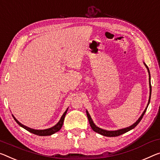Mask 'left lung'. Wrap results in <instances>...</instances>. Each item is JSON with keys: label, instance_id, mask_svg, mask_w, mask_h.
Listing matches in <instances>:
<instances>
[{"label": "left lung", "instance_id": "1", "mask_svg": "<svg viewBox=\"0 0 160 160\" xmlns=\"http://www.w3.org/2000/svg\"><path fill=\"white\" fill-rule=\"evenodd\" d=\"M144 65H145V67L147 68V69H148V73H149V100H148V105H147V107L145 108V110H144V112L142 114L141 116L139 117V119L138 120H137L135 123L133 124V125H132L130 127H128V128H123V129H120V130H103L102 128H98V126L95 125V124L93 122V121L92 120V118H91V117L90 115L89 112H88V110H86V114H87V116H88V120H89V122H90V125L91 128L92 129L93 131H95V132H98V134H100V135H102L103 136H105V137H117V136H119V135H122V134L127 132L130 131L131 130H132L133 128H135V127L138 125L139 122L141 121L142 119L143 116L144 115V113H145L146 110H147V108H148L149 102H150V98H151V92H152V86H151V77H150V72H149V70L148 67V65H147L144 62Z\"/></svg>", "mask_w": 160, "mask_h": 160}]
</instances>
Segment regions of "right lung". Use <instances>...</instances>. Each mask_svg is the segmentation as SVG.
<instances>
[{"instance_id": "right-lung-1", "label": "right lung", "mask_w": 160, "mask_h": 160, "mask_svg": "<svg viewBox=\"0 0 160 160\" xmlns=\"http://www.w3.org/2000/svg\"><path fill=\"white\" fill-rule=\"evenodd\" d=\"M68 110V108H67V110H65V112L63 113V115H62L61 118H60V120L56 124V125L52 127V128H50L45 129V130H35V129L28 128V127L22 125V124L16 118H15L13 115H12V118H13L14 120H16V122L20 126L22 127V128H24L25 130H26L27 131L30 132H31L32 134H35V135H39V136H48V135H53V134L57 132H58L60 130V129H61L62 126L63 125V122H64L65 117V115H66Z\"/></svg>"}]
</instances>
